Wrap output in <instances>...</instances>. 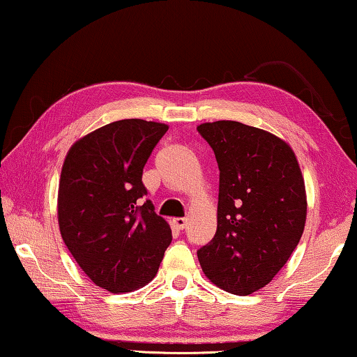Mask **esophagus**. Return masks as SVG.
<instances>
[{
    "label": "esophagus",
    "instance_id": "esophagus-1",
    "mask_svg": "<svg viewBox=\"0 0 357 357\" xmlns=\"http://www.w3.org/2000/svg\"><path fill=\"white\" fill-rule=\"evenodd\" d=\"M172 222H173V225H174V227H176L178 230H183V229L185 227V222H188V220H185L184 218H174V219L172 220Z\"/></svg>",
    "mask_w": 357,
    "mask_h": 357
}]
</instances>
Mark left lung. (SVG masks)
I'll use <instances>...</instances> for the list:
<instances>
[{"label": "left lung", "mask_w": 357, "mask_h": 357, "mask_svg": "<svg viewBox=\"0 0 357 357\" xmlns=\"http://www.w3.org/2000/svg\"><path fill=\"white\" fill-rule=\"evenodd\" d=\"M219 167L218 230L199 250L202 270L220 289L248 296L267 286L302 238L307 194L291 146L235 121L197 127Z\"/></svg>", "instance_id": "left-lung-1"}]
</instances>
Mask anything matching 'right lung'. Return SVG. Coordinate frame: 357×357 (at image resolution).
Returning <instances> with one entry per match:
<instances>
[{"mask_svg":"<svg viewBox=\"0 0 357 357\" xmlns=\"http://www.w3.org/2000/svg\"><path fill=\"white\" fill-rule=\"evenodd\" d=\"M168 126L123 119L71 146L59 183V227L68 251L95 284L112 294L154 278L172 229L157 216L143 168Z\"/></svg>","mask_w":357,"mask_h":357,"instance_id":"1","label":"right lung"}]
</instances>
